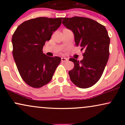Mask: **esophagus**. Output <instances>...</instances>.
Returning <instances> with one entry per match:
<instances>
[{"mask_svg": "<svg viewBox=\"0 0 125 125\" xmlns=\"http://www.w3.org/2000/svg\"><path fill=\"white\" fill-rule=\"evenodd\" d=\"M61 61H62V62H67V61H68V59L66 58H62Z\"/></svg>", "mask_w": 125, "mask_h": 125, "instance_id": "34e87169", "label": "esophagus"}]
</instances>
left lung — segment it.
<instances>
[{"label":"left lung","mask_w":125,"mask_h":125,"mask_svg":"<svg viewBox=\"0 0 125 125\" xmlns=\"http://www.w3.org/2000/svg\"><path fill=\"white\" fill-rule=\"evenodd\" d=\"M62 23L73 32L76 46L84 50L81 61L71 58L74 67L70 79L78 87L88 88L101 77L109 56L110 38L104 25L91 19L74 16L64 18Z\"/></svg>","instance_id":"obj_1"}]
</instances>
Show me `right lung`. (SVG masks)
<instances>
[{
  "label": "right lung",
  "mask_w": 125,
  "mask_h": 125,
  "mask_svg": "<svg viewBox=\"0 0 125 125\" xmlns=\"http://www.w3.org/2000/svg\"><path fill=\"white\" fill-rule=\"evenodd\" d=\"M62 18L39 17L28 20L12 36L13 56L22 79L30 86L39 88L52 79L61 58L43 53L46 41L62 23Z\"/></svg>",
  "instance_id": "add662e5"
}]
</instances>
